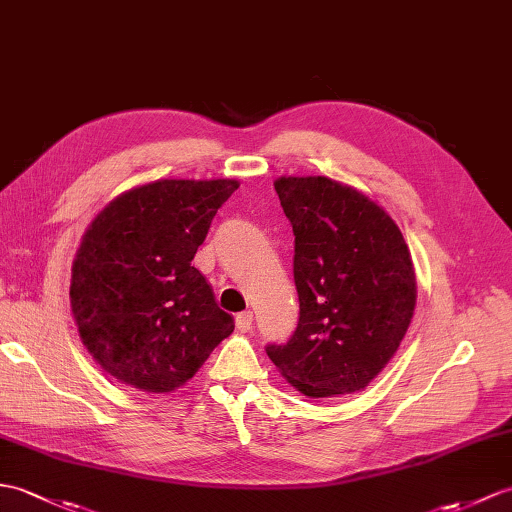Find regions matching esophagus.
Instances as JSON below:
<instances>
[{
    "mask_svg": "<svg viewBox=\"0 0 512 512\" xmlns=\"http://www.w3.org/2000/svg\"><path fill=\"white\" fill-rule=\"evenodd\" d=\"M235 327L240 331H248L253 327V312H242L235 316Z\"/></svg>",
    "mask_w": 512,
    "mask_h": 512,
    "instance_id": "1",
    "label": "esophagus"
}]
</instances>
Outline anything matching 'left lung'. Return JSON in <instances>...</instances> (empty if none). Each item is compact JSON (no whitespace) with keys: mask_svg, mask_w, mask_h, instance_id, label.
Masks as SVG:
<instances>
[{"mask_svg":"<svg viewBox=\"0 0 512 512\" xmlns=\"http://www.w3.org/2000/svg\"><path fill=\"white\" fill-rule=\"evenodd\" d=\"M294 231L299 325L266 353L305 397L353 395L384 371L417 305L399 227L373 198L327 176H281Z\"/></svg>","mask_w":512,"mask_h":512,"instance_id":"obj_1","label":"left lung"}]
</instances>
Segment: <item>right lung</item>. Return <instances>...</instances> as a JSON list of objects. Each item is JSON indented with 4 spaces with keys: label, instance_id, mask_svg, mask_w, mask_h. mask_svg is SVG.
I'll list each match as a JSON object with an SVG mask.
<instances>
[{
    "label": "right lung",
    "instance_id": "obj_1",
    "mask_svg": "<svg viewBox=\"0 0 512 512\" xmlns=\"http://www.w3.org/2000/svg\"><path fill=\"white\" fill-rule=\"evenodd\" d=\"M235 178H161L113 198L82 235L69 301L82 344L117 382L172 392L231 336L192 266Z\"/></svg>",
    "mask_w": 512,
    "mask_h": 512
}]
</instances>
